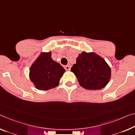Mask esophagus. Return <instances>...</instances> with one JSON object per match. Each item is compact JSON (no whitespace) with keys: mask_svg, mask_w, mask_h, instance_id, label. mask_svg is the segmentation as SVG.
<instances>
[{"mask_svg":"<svg viewBox=\"0 0 135 135\" xmlns=\"http://www.w3.org/2000/svg\"><path fill=\"white\" fill-rule=\"evenodd\" d=\"M65 69L66 70H70V66H65Z\"/></svg>","mask_w":135,"mask_h":135,"instance_id":"obj_1","label":"esophagus"}]
</instances>
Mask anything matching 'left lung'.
Masks as SVG:
<instances>
[{"label": "left lung", "mask_w": 135, "mask_h": 135, "mask_svg": "<svg viewBox=\"0 0 135 135\" xmlns=\"http://www.w3.org/2000/svg\"><path fill=\"white\" fill-rule=\"evenodd\" d=\"M71 71L75 75L80 86L88 90L103 89L111 77V69L108 64L94 52H83L79 54Z\"/></svg>", "instance_id": "obj_1"}]
</instances>
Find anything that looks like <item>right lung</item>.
Instances as JSON below:
<instances>
[{"label": "right lung", "mask_w": 135, "mask_h": 135, "mask_svg": "<svg viewBox=\"0 0 135 135\" xmlns=\"http://www.w3.org/2000/svg\"><path fill=\"white\" fill-rule=\"evenodd\" d=\"M65 69L60 64L53 60L51 52L41 53L30 70V78L38 90H47L59 84Z\"/></svg>", "instance_id": "1"}]
</instances>
